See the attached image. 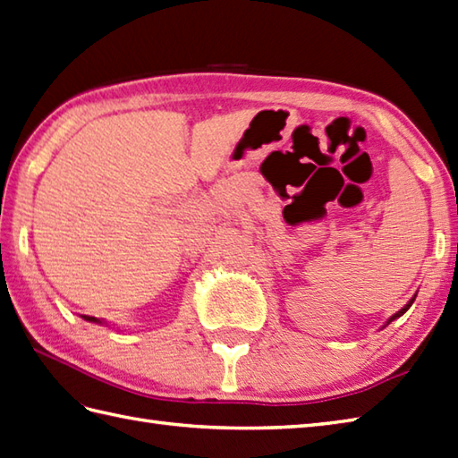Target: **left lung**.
<instances>
[{"instance_id":"left-lung-1","label":"left lung","mask_w":458,"mask_h":458,"mask_svg":"<svg viewBox=\"0 0 458 458\" xmlns=\"http://www.w3.org/2000/svg\"><path fill=\"white\" fill-rule=\"evenodd\" d=\"M413 301H416V299H411V301H410V302H408V304H406V306H403V308H402V310H400V312H396V314H394V316H392V318H390V320H388V324H390V322H392V320H396V318H400V316H402V314H403V312H408V308H410V306H411V304H413Z\"/></svg>"}]
</instances>
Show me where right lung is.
<instances>
[{
    "label": "right lung",
    "mask_w": 458,
    "mask_h": 458,
    "mask_svg": "<svg viewBox=\"0 0 458 458\" xmlns=\"http://www.w3.org/2000/svg\"><path fill=\"white\" fill-rule=\"evenodd\" d=\"M85 318V320H89V322H98V324H101V320H98V318H95V316H83Z\"/></svg>",
    "instance_id": "right-lung-1"
}]
</instances>
